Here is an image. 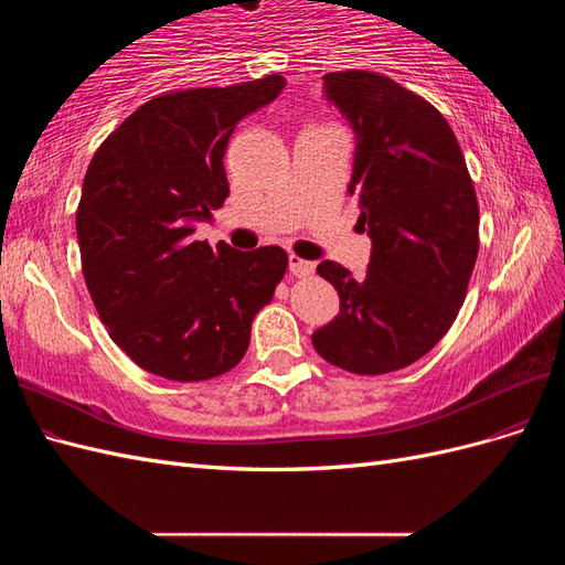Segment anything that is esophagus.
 <instances>
[{
    "label": "esophagus",
    "mask_w": 565,
    "mask_h": 565,
    "mask_svg": "<svg viewBox=\"0 0 565 565\" xmlns=\"http://www.w3.org/2000/svg\"><path fill=\"white\" fill-rule=\"evenodd\" d=\"M316 270V264L313 262H306V259H301V256H289V273H292V276H297V278H306V276H311V273Z\"/></svg>",
    "instance_id": "1"
}]
</instances>
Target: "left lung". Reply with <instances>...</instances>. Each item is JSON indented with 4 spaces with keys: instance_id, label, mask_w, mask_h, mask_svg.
Here are the masks:
<instances>
[{
    "instance_id": "1",
    "label": "left lung",
    "mask_w": 565,
    "mask_h": 565,
    "mask_svg": "<svg viewBox=\"0 0 565 565\" xmlns=\"http://www.w3.org/2000/svg\"><path fill=\"white\" fill-rule=\"evenodd\" d=\"M322 82L355 134L349 195L372 254L363 278L337 262L318 266L339 292V316L311 339L347 372H396L429 353L465 303L478 254L473 181L429 100L370 71Z\"/></svg>"
}]
</instances>
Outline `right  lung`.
<instances>
[{"label":"right lung","instance_id":"add662e5","mask_svg":"<svg viewBox=\"0 0 565 565\" xmlns=\"http://www.w3.org/2000/svg\"><path fill=\"white\" fill-rule=\"evenodd\" d=\"M285 77L162 94L98 146L77 207L82 273L110 339L150 374L204 382L233 370L287 270L282 247L193 241L228 198L235 125Z\"/></svg>","mask_w":565,"mask_h":565}]
</instances>
